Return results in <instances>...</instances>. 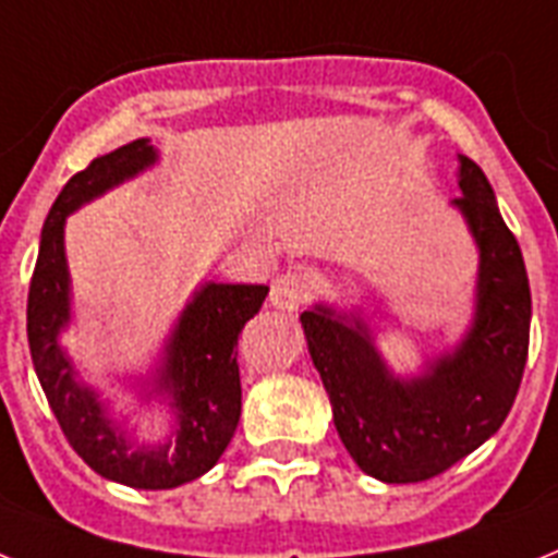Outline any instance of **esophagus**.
I'll use <instances>...</instances> for the list:
<instances>
[{
	"mask_svg": "<svg viewBox=\"0 0 558 558\" xmlns=\"http://www.w3.org/2000/svg\"><path fill=\"white\" fill-rule=\"evenodd\" d=\"M315 292H318V275L310 269H292L271 280L269 303L280 312H294Z\"/></svg>",
	"mask_w": 558,
	"mask_h": 558,
	"instance_id": "esophagus-1",
	"label": "esophagus"
}]
</instances>
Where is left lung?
I'll return each instance as SVG.
<instances>
[{
    "label": "left lung",
    "instance_id": "obj_1",
    "mask_svg": "<svg viewBox=\"0 0 558 558\" xmlns=\"http://www.w3.org/2000/svg\"><path fill=\"white\" fill-rule=\"evenodd\" d=\"M450 208L478 252L473 312L450 347L396 373L378 350L366 306L318 301L301 315L343 447L366 475L387 484L427 482L499 433L527 361L530 283L522 248L501 220L484 171L459 154Z\"/></svg>",
    "mask_w": 558,
    "mask_h": 558
}]
</instances>
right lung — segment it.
Segmentation results:
<instances>
[{
  "label": "right lung",
  "mask_w": 558,
  "mask_h": 558,
  "mask_svg": "<svg viewBox=\"0 0 558 558\" xmlns=\"http://www.w3.org/2000/svg\"><path fill=\"white\" fill-rule=\"evenodd\" d=\"M160 162L140 137L74 174L48 211L28 292V343L36 378L76 456L108 482L171 490L215 468L240 421L238 335L264 306L269 287L217 283L194 289L146 373H122L108 387L131 392L140 412H166L169 433L146 438L114 412L106 389L85 381L62 343L74 324V287L65 255L68 217Z\"/></svg>",
  "instance_id": "add662e5"
}]
</instances>
